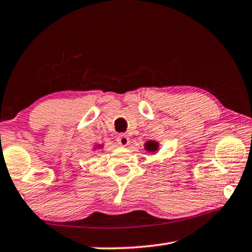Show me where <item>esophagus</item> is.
Listing matches in <instances>:
<instances>
[{"mask_svg":"<svg viewBox=\"0 0 252 252\" xmlns=\"http://www.w3.org/2000/svg\"><path fill=\"white\" fill-rule=\"evenodd\" d=\"M117 141H118V144H119V146H121V147H126L127 144H129V142H130V139H129V136H127L126 134H125V133H121V134H119V135H118Z\"/></svg>","mask_w":252,"mask_h":252,"instance_id":"esophagus-1","label":"esophagus"}]
</instances>
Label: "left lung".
<instances>
[{
	"mask_svg": "<svg viewBox=\"0 0 252 252\" xmlns=\"http://www.w3.org/2000/svg\"><path fill=\"white\" fill-rule=\"evenodd\" d=\"M160 143L156 141V140H149L146 143H144V149H146V151L150 152V153H156L159 151V147Z\"/></svg>",
	"mask_w": 252,
	"mask_h": 252,
	"instance_id": "left-lung-1",
	"label": "left lung"
}]
</instances>
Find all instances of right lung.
<instances>
[{
  "label": "right lung",
  "instance_id": "1",
  "mask_svg": "<svg viewBox=\"0 0 252 252\" xmlns=\"http://www.w3.org/2000/svg\"><path fill=\"white\" fill-rule=\"evenodd\" d=\"M103 148V144H95L94 147H93V150H97V149H101Z\"/></svg>",
  "mask_w": 252,
  "mask_h": 252
}]
</instances>
